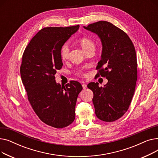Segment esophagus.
Here are the masks:
<instances>
[{"label":"esophagus","mask_w":158,"mask_h":158,"mask_svg":"<svg viewBox=\"0 0 158 158\" xmlns=\"http://www.w3.org/2000/svg\"><path fill=\"white\" fill-rule=\"evenodd\" d=\"M82 88H83V89H86V88H87V85L85 84V83H83L82 85Z\"/></svg>","instance_id":"34e87169"}]
</instances>
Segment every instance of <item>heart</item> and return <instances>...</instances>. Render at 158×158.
<instances>
[{
  "instance_id": "obj_1",
  "label": "heart",
  "mask_w": 158,
  "mask_h": 158,
  "mask_svg": "<svg viewBox=\"0 0 158 158\" xmlns=\"http://www.w3.org/2000/svg\"><path fill=\"white\" fill-rule=\"evenodd\" d=\"M80 44L84 51H86L87 49L94 47V41L88 37H83L80 40ZM70 52V47L67 44H65L62 45L60 49V56L63 60H66L68 59ZM81 73V72H80Z\"/></svg>"
}]
</instances>
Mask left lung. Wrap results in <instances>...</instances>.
Instances as JSON below:
<instances>
[{
	"label": "left lung",
	"instance_id": "left-lung-1",
	"mask_svg": "<svg viewBox=\"0 0 158 158\" xmlns=\"http://www.w3.org/2000/svg\"><path fill=\"white\" fill-rule=\"evenodd\" d=\"M83 27L101 40L102 54L97 66V76L108 81L103 87L94 82L88 85L94 92L95 114L102 121L113 122L127 111L135 93L137 81L135 48L126 33L110 22L99 21Z\"/></svg>",
	"mask_w": 158,
	"mask_h": 158
}]
</instances>
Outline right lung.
I'll use <instances>...</instances> for the list:
<instances>
[{"label": "right lung", "instance_id": "1", "mask_svg": "<svg viewBox=\"0 0 158 158\" xmlns=\"http://www.w3.org/2000/svg\"><path fill=\"white\" fill-rule=\"evenodd\" d=\"M79 26L45 27L32 38L25 49L20 75L28 100L40 119L55 128H63L73 122L75 107L82 89L79 82L61 86L55 75L63 66L60 49Z\"/></svg>", "mask_w": 158, "mask_h": 158}]
</instances>
